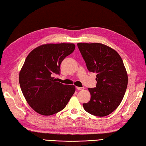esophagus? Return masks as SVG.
Wrapping results in <instances>:
<instances>
[{"label":"esophagus","mask_w":146,"mask_h":146,"mask_svg":"<svg viewBox=\"0 0 146 146\" xmlns=\"http://www.w3.org/2000/svg\"><path fill=\"white\" fill-rule=\"evenodd\" d=\"M76 89L78 90H84V87H79V86H77Z\"/></svg>","instance_id":"obj_1"}]
</instances>
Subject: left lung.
I'll return each mask as SVG.
<instances>
[{
    "mask_svg": "<svg viewBox=\"0 0 146 146\" xmlns=\"http://www.w3.org/2000/svg\"><path fill=\"white\" fill-rule=\"evenodd\" d=\"M90 72L96 73L97 85L88 88L91 95L84 109L92 115L105 117L119 107L127 86L128 76L123 61L113 49L102 43H78Z\"/></svg>",
    "mask_w": 146,
    "mask_h": 146,
    "instance_id": "obj_1",
    "label": "left lung"
}]
</instances>
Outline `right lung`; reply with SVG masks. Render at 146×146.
Listing matches in <instances>:
<instances>
[{"instance_id": "obj_1", "label": "right lung", "mask_w": 146, "mask_h": 146, "mask_svg": "<svg viewBox=\"0 0 146 146\" xmlns=\"http://www.w3.org/2000/svg\"><path fill=\"white\" fill-rule=\"evenodd\" d=\"M75 49L73 43L44 44L27 55L19 75L21 89L27 103L37 113L51 115L66 107L75 86L58 82L54 75L60 64Z\"/></svg>"}]
</instances>
